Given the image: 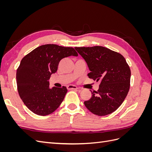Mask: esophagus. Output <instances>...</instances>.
<instances>
[{
  "instance_id": "obj_1",
  "label": "esophagus",
  "mask_w": 152,
  "mask_h": 152,
  "mask_svg": "<svg viewBox=\"0 0 152 152\" xmlns=\"http://www.w3.org/2000/svg\"><path fill=\"white\" fill-rule=\"evenodd\" d=\"M67 89L68 90H76L78 89V87L74 85H68L67 86Z\"/></svg>"
}]
</instances>
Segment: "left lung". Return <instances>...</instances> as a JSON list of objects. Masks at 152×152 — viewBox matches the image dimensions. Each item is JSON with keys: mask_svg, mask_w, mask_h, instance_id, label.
<instances>
[{"mask_svg": "<svg viewBox=\"0 0 152 152\" xmlns=\"http://www.w3.org/2000/svg\"><path fill=\"white\" fill-rule=\"evenodd\" d=\"M91 71L90 79L101 81L98 91L84 102L91 112L99 116L110 114L120 107L130 87L131 70L122 55L102 46L75 48Z\"/></svg>", "mask_w": 152, "mask_h": 152, "instance_id": "1", "label": "left lung"}]
</instances>
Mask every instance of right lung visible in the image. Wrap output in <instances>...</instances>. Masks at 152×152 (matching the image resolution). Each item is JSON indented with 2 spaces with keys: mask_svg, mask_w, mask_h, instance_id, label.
Listing matches in <instances>:
<instances>
[{
  "mask_svg": "<svg viewBox=\"0 0 152 152\" xmlns=\"http://www.w3.org/2000/svg\"><path fill=\"white\" fill-rule=\"evenodd\" d=\"M77 56L72 48L45 44L35 48L23 58L16 72L18 93L30 110L48 115L61 104L66 87H49L50 75L57 72L59 63L68 56Z\"/></svg>",
  "mask_w": 152,
  "mask_h": 152,
  "instance_id": "1",
  "label": "right lung"
}]
</instances>
